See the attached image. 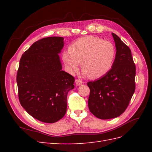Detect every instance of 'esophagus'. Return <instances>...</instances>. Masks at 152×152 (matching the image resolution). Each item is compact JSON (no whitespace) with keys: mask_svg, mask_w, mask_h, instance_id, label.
Returning a JSON list of instances; mask_svg holds the SVG:
<instances>
[{"mask_svg":"<svg viewBox=\"0 0 152 152\" xmlns=\"http://www.w3.org/2000/svg\"><path fill=\"white\" fill-rule=\"evenodd\" d=\"M75 84L76 86H80L82 84V81L80 79H77L75 80Z\"/></svg>","mask_w":152,"mask_h":152,"instance_id":"1","label":"esophagus"}]
</instances>
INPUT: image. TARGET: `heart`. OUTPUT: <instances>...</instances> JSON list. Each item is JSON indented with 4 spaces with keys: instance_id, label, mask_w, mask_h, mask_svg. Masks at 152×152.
<instances>
[{
    "instance_id": "heart-1",
    "label": "heart",
    "mask_w": 152,
    "mask_h": 152,
    "mask_svg": "<svg viewBox=\"0 0 152 152\" xmlns=\"http://www.w3.org/2000/svg\"><path fill=\"white\" fill-rule=\"evenodd\" d=\"M68 52L64 53L63 60L68 72L73 73L82 69L91 78H99L110 70L115 58L116 50L110 41L94 36L82 37L72 44Z\"/></svg>"
}]
</instances>
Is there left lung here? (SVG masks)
Instances as JSON below:
<instances>
[{
	"label": "left lung",
	"instance_id": "1",
	"mask_svg": "<svg viewBox=\"0 0 152 152\" xmlns=\"http://www.w3.org/2000/svg\"><path fill=\"white\" fill-rule=\"evenodd\" d=\"M112 35L117 50L112 68L100 79L87 82L89 109L100 119L120 116L135 91L136 66L131 49L116 34Z\"/></svg>",
	"mask_w": 152,
	"mask_h": 152
}]
</instances>
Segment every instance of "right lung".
Returning <instances> with one entry per match:
<instances>
[{"label": "right lung", "mask_w": 152, "mask_h": 152, "mask_svg": "<svg viewBox=\"0 0 152 152\" xmlns=\"http://www.w3.org/2000/svg\"><path fill=\"white\" fill-rule=\"evenodd\" d=\"M64 38L49 37L32 44L23 54L17 73L20 102L37 120L54 123L65 115L67 94L74 77L61 70L59 54Z\"/></svg>", "instance_id": "obj_1"}]
</instances>
